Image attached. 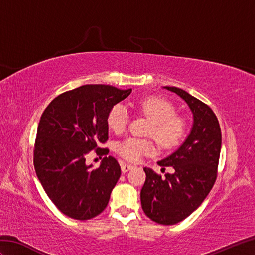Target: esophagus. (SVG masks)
Instances as JSON below:
<instances>
[{"label":"esophagus","mask_w":255,"mask_h":255,"mask_svg":"<svg viewBox=\"0 0 255 255\" xmlns=\"http://www.w3.org/2000/svg\"><path fill=\"white\" fill-rule=\"evenodd\" d=\"M133 165H131V164H127V163H123L122 164V171L124 172V173H126V172H128L129 170H131V169H133Z\"/></svg>","instance_id":"esophagus-1"}]
</instances>
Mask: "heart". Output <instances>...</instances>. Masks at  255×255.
I'll return each instance as SVG.
<instances>
[{"label":"heart","mask_w":255,"mask_h":255,"mask_svg":"<svg viewBox=\"0 0 255 255\" xmlns=\"http://www.w3.org/2000/svg\"><path fill=\"white\" fill-rule=\"evenodd\" d=\"M139 111L152 119L149 134L155 137L165 149L175 147L181 142L186 131V122L177 115L175 106L163 97L150 96L139 101ZM129 122V113L123 104L114 105L107 115V124L114 132L121 133L126 129ZM153 140L130 137L116 144V151L124 159L137 162L144 155L155 151Z\"/></svg>","instance_id":"heart-1"}]
</instances>
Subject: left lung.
Returning <instances> with one entry per match:
<instances>
[{
	"mask_svg": "<svg viewBox=\"0 0 255 255\" xmlns=\"http://www.w3.org/2000/svg\"><path fill=\"white\" fill-rule=\"evenodd\" d=\"M185 101L193 112L192 131L180 148L159 161L174 173L164 176L143 167L145 182L140 193L144 214L160 225H175L187 218L207 197L218 174L220 125L213 110L186 91L166 86Z\"/></svg>",
	"mask_w": 255,
	"mask_h": 255,
	"instance_id": "8db88e82",
	"label": "left lung"
}]
</instances>
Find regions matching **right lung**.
I'll list each match as a JSON object with an SVG mask.
<instances>
[{
  "instance_id": "obj_1",
  "label": "right lung",
  "mask_w": 255,
  "mask_h": 255,
  "mask_svg": "<svg viewBox=\"0 0 255 255\" xmlns=\"http://www.w3.org/2000/svg\"><path fill=\"white\" fill-rule=\"evenodd\" d=\"M131 89L86 84L55 97L42 113L34 145L36 174L48 197L62 214L77 220L96 217L106 208L112 189L121 176V165L105 156L95 170L85 164L91 151L108 140L107 115Z\"/></svg>"
}]
</instances>
